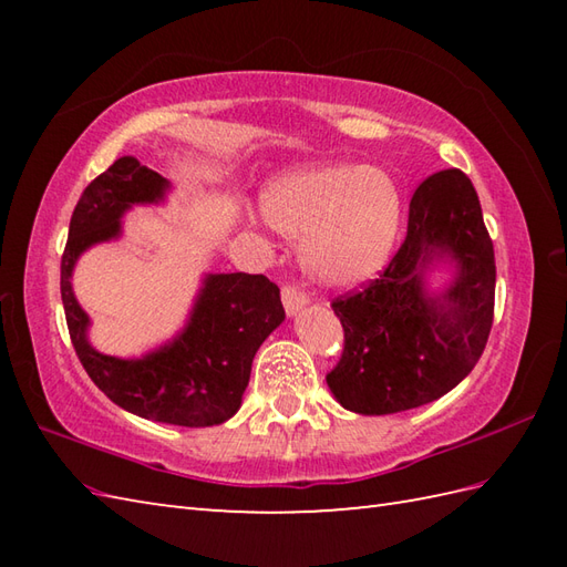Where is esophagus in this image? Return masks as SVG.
<instances>
[{
	"label": "esophagus",
	"mask_w": 567,
	"mask_h": 567,
	"mask_svg": "<svg viewBox=\"0 0 567 567\" xmlns=\"http://www.w3.org/2000/svg\"><path fill=\"white\" fill-rule=\"evenodd\" d=\"M282 305H285L287 317H295L299 309H305L309 305V297L302 290H299V287L285 285L282 287Z\"/></svg>",
	"instance_id": "1"
}]
</instances>
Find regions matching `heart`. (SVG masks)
Wrapping results in <instances>:
<instances>
[{
	"instance_id": "obj_1",
	"label": "heart",
	"mask_w": 567,
	"mask_h": 567,
	"mask_svg": "<svg viewBox=\"0 0 567 567\" xmlns=\"http://www.w3.org/2000/svg\"><path fill=\"white\" fill-rule=\"evenodd\" d=\"M260 214L272 231L305 240L302 265L311 280L353 290L388 265L402 226V195L378 167L297 165L265 185Z\"/></svg>"
}]
</instances>
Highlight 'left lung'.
I'll return each instance as SVG.
<instances>
[{"instance_id": "8db88e82", "label": "left lung", "mask_w": 567, "mask_h": 567, "mask_svg": "<svg viewBox=\"0 0 567 567\" xmlns=\"http://www.w3.org/2000/svg\"><path fill=\"white\" fill-rule=\"evenodd\" d=\"M439 264H451L454 275L433 291L427 272ZM495 280V248L473 183L461 171L426 177L388 268L331 305L346 333L339 365L327 375L336 402L382 416L451 392L485 351Z\"/></svg>"}]
</instances>
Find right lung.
Masks as SVG:
<instances>
[{"instance_id": "obj_1", "label": "right lung", "mask_w": 567, "mask_h": 567, "mask_svg": "<svg viewBox=\"0 0 567 567\" xmlns=\"http://www.w3.org/2000/svg\"><path fill=\"white\" fill-rule=\"evenodd\" d=\"M171 183L131 155L114 161L82 192L60 262L68 331L92 382L126 412L173 426H216L231 419L250 380L260 343L285 321L280 287L265 275H204L175 339L141 358L100 353L87 339L90 317L72 292L84 250L122 238V219L141 204L165 202Z\"/></svg>"}]
</instances>
